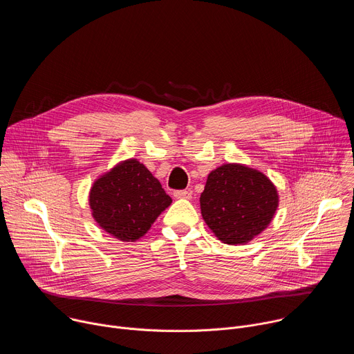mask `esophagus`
<instances>
[{
  "label": "esophagus",
  "instance_id": "esophagus-1",
  "mask_svg": "<svg viewBox=\"0 0 354 354\" xmlns=\"http://www.w3.org/2000/svg\"><path fill=\"white\" fill-rule=\"evenodd\" d=\"M174 196L176 198H190L192 197V192L190 190H175L174 192Z\"/></svg>",
  "mask_w": 354,
  "mask_h": 354
}]
</instances>
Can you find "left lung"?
<instances>
[{
  "label": "left lung",
  "instance_id": "left-lung-1",
  "mask_svg": "<svg viewBox=\"0 0 354 354\" xmlns=\"http://www.w3.org/2000/svg\"><path fill=\"white\" fill-rule=\"evenodd\" d=\"M279 196L259 171L238 164L210 172L200 194V209L216 236L228 245L250 241L272 221Z\"/></svg>",
  "mask_w": 354,
  "mask_h": 354
}]
</instances>
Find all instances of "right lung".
Masks as SVG:
<instances>
[{
  "label": "right lung",
  "mask_w": 354,
  "mask_h": 354,
  "mask_svg": "<svg viewBox=\"0 0 354 354\" xmlns=\"http://www.w3.org/2000/svg\"><path fill=\"white\" fill-rule=\"evenodd\" d=\"M171 203L160 180L136 160L99 178L89 193L93 218L120 241L142 236Z\"/></svg>",
  "instance_id": "right-lung-1"
}]
</instances>
